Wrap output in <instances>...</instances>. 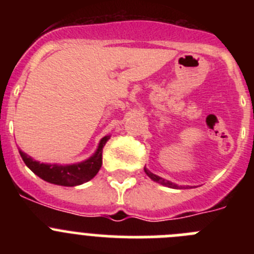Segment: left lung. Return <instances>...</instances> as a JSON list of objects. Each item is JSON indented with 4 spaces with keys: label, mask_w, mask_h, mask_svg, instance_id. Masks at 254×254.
<instances>
[{
    "label": "left lung",
    "mask_w": 254,
    "mask_h": 254,
    "mask_svg": "<svg viewBox=\"0 0 254 254\" xmlns=\"http://www.w3.org/2000/svg\"><path fill=\"white\" fill-rule=\"evenodd\" d=\"M143 170H145V173H146V176L149 177L150 179H152V181L156 182V183H160L161 186H165V187H169V188H176V190H181V188H190V186H186V187H182V186L176 185V183H173V182L167 181V179L161 178V177L156 176V174H154V173L150 172V170L147 169L146 167L143 168Z\"/></svg>",
    "instance_id": "8db88e82"
}]
</instances>
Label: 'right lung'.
Masks as SVG:
<instances>
[{
  "label": "right lung",
  "instance_id": "right-lung-1",
  "mask_svg": "<svg viewBox=\"0 0 254 254\" xmlns=\"http://www.w3.org/2000/svg\"><path fill=\"white\" fill-rule=\"evenodd\" d=\"M109 138H111V136H104L99 141V145L90 158L75 164L40 163V161L34 160L21 150H19V152L24 163L26 164V167L43 181L52 183V185L75 187V186L86 183L98 174L99 169L102 168L103 147Z\"/></svg>",
  "mask_w": 254,
  "mask_h": 254
}]
</instances>
